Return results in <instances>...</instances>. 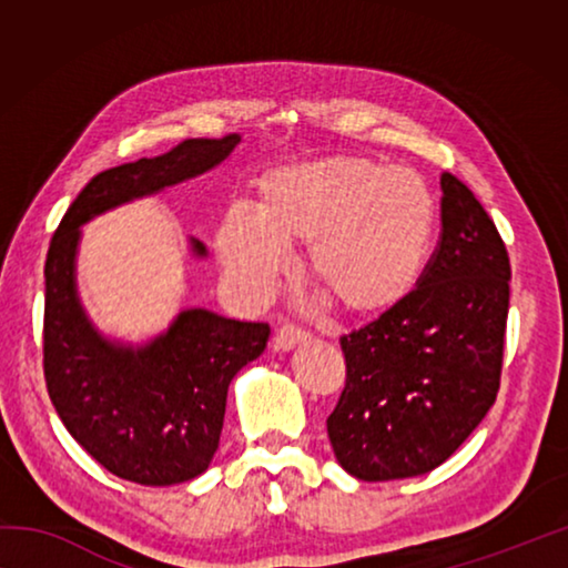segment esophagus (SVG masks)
Masks as SVG:
<instances>
[{
  "label": "esophagus",
  "instance_id": "esophagus-1",
  "mask_svg": "<svg viewBox=\"0 0 568 568\" xmlns=\"http://www.w3.org/2000/svg\"><path fill=\"white\" fill-rule=\"evenodd\" d=\"M307 341H311V333L295 328V325H281V328H277V333H275V338H273L277 351H293L295 345L307 343Z\"/></svg>",
  "mask_w": 568,
  "mask_h": 568
}]
</instances>
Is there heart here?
<instances>
[{
  "label": "heart",
  "mask_w": 568,
  "mask_h": 568,
  "mask_svg": "<svg viewBox=\"0 0 568 568\" xmlns=\"http://www.w3.org/2000/svg\"><path fill=\"white\" fill-rule=\"evenodd\" d=\"M436 203L416 170L333 155L265 172L257 213L230 207L215 247L230 283L263 301L307 245V277L335 311L371 318L406 301L426 265Z\"/></svg>",
  "instance_id": "1"
}]
</instances>
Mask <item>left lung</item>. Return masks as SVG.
Instances as JSON below:
<instances>
[{"mask_svg":"<svg viewBox=\"0 0 568 568\" xmlns=\"http://www.w3.org/2000/svg\"><path fill=\"white\" fill-rule=\"evenodd\" d=\"M440 240L416 291L341 338L345 388L328 416L338 464L361 480L434 470L501 386L511 265L474 192L440 175Z\"/></svg>","mask_w":568,"mask_h":568,"instance_id":"left-lung-1","label":"left lung"}]
</instances>
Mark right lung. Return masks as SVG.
Segmentation results:
<instances>
[{
    "instance_id": "1",
    "label": "right lung",
    "mask_w": 568,
    "mask_h": 568,
    "mask_svg": "<svg viewBox=\"0 0 568 568\" xmlns=\"http://www.w3.org/2000/svg\"><path fill=\"white\" fill-rule=\"evenodd\" d=\"M185 140L94 175L54 230L44 263V381L57 416L110 474L142 486H172L203 474L223 430L227 386L265 351L267 323H243L187 307L145 345H122L94 328L77 297L74 257L82 225L134 197L203 175L237 148ZM192 253L205 245L192 237Z\"/></svg>"
}]
</instances>
